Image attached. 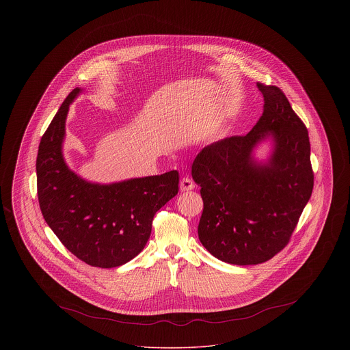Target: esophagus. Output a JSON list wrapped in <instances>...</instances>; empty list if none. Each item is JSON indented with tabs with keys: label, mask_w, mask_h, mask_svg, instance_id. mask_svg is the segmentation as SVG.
<instances>
[{
	"label": "esophagus",
	"mask_w": 350,
	"mask_h": 350,
	"mask_svg": "<svg viewBox=\"0 0 350 350\" xmlns=\"http://www.w3.org/2000/svg\"><path fill=\"white\" fill-rule=\"evenodd\" d=\"M180 189H181V191L193 190V189H194L193 180H190V178H187V177H183V180H181V183H180Z\"/></svg>",
	"instance_id": "1"
}]
</instances>
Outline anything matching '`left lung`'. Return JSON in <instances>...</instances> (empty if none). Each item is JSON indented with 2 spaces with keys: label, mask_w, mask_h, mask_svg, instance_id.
Listing matches in <instances>:
<instances>
[{
  "label": "left lung",
  "mask_w": 350,
  "mask_h": 350,
  "mask_svg": "<svg viewBox=\"0 0 350 350\" xmlns=\"http://www.w3.org/2000/svg\"><path fill=\"white\" fill-rule=\"evenodd\" d=\"M257 86L264 111L250 133L204 147L191 167L203 200L200 243L233 265L262 264L280 253L314 189L307 127L278 86ZM270 134L275 150L267 165H257L251 150Z\"/></svg>",
  "instance_id": "left-lung-1"
}]
</instances>
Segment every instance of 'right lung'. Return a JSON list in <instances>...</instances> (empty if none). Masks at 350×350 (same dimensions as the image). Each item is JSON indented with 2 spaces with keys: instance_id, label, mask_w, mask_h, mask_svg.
<instances>
[{
  "instance_id": "obj_1",
  "label": "right lung",
  "mask_w": 350,
  "mask_h": 350,
  "mask_svg": "<svg viewBox=\"0 0 350 350\" xmlns=\"http://www.w3.org/2000/svg\"><path fill=\"white\" fill-rule=\"evenodd\" d=\"M73 89L43 133L36 157L40 211L62 244L90 267H117L144 250L156 213L178 193L180 174L133 178L111 185L83 181L62 154Z\"/></svg>"
}]
</instances>
